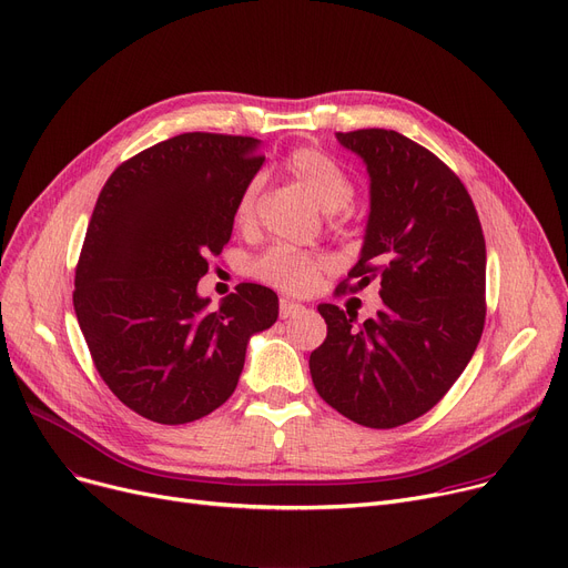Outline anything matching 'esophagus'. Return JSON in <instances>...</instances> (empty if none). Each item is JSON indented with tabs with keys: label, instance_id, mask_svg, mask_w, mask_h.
Masks as SVG:
<instances>
[{
	"label": "esophagus",
	"instance_id": "34e87169",
	"mask_svg": "<svg viewBox=\"0 0 568 568\" xmlns=\"http://www.w3.org/2000/svg\"><path fill=\"white\" fill-rule=\"evenodd\" d=\"M302 311H304V306L292 302V300H281V304H278V313H281L283 320H287V317H292L296 313H302Z\"/></svg>",
	"mask_w": 568,
	"mask_h": 568
}]
</instances>
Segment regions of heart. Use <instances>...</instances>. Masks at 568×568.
I'll use <instances>...</instances> for the list:
<instances>
[{
    "label": "heart",
    "mask_w": 568,
    "mask_h": 568,
    "mask_svg": "<svg viewBox=\"0 0 568 568\" xmlns=\"http://www.w3.org/2000/svg\"><path fill=\"white\" fill-rule=\"evenodd\" d=\"M285 170L300 179L313 193L317 204L326 212H338L347 206L354 195V182L345 168L317 146H300L285 156ZM262 193V179L253 176L236 200L234 219L239 225H251L257 212ZM329 266V257L322 253H308L292 246H272L253 260L251 274L272 287L285 292H308L317 283L320 274Z\"/></svg>",
    "instance_id": "heart-1"
}]
</instances>
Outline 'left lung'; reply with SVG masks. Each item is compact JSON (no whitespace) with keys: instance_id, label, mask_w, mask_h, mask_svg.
Returning a JSON list of instances; mask_svg holds the SVG:
<instances>
[{"instance_id":"8db88e82","label":"left lung","mask_w":568,"mask_h":568,"mask_svg":"<svg viewBox=\"0 0 568 568\" xmlns=\"http://www.w3.org/2000/svg\"><path fill=\"white\" fill-rule=\"evenodd\" d=\"M371 174L362 257L336 287L379 283L382 308L320 304L324 343L311 352L322 400L366 428L419 419L452 389L486 322V239L458 174L426 146L386 129L336 133Z\"/></svg>"}]
</instances>
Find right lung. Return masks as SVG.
I'll use <instances>...</instances> for the list:
<instances>
[{
    "label": "right lung",
    "mask_w": 568,
    "mask_h": 568,
    "mask_svg": "<svg viewBox=\"0 0 568 568\" xmlns=\"http://www.w3.org/2000/svg\"><path fill=\"white\" fill-rule=\"evenodd\" d=\"M262 163L255 138L182 133L124 161L97 200L73 306L108 389L149 422L179 426L221 407L248 338L278 317L264 285L239 283L219 311L197 294Z\"/></svg>",
    "instance_id": "right-lung-1"
}]
</instances>
